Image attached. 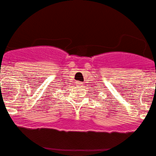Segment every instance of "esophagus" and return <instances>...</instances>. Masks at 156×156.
<instances>
[{"label":"esophagus","mask_w":156,"mask_h":156,"mask_svg":"<svg viewBox=\"0 0 156 156\" xmlns=\"http://www.w3.org/2000/svg\"><path fill=\"white\" fill-rule=\"evenodd\" d=\"M76 86L79 87H82V85H83V83L81 82H77L76 83Z\"/></svg>","instance_id":"esophagus-1"}]
</instances>
